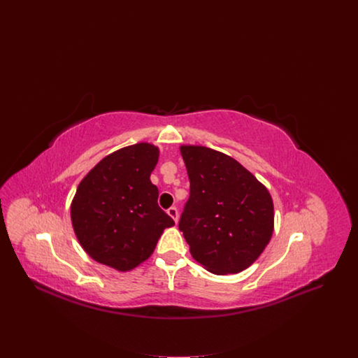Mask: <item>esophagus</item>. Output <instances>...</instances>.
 <instances>
[{
    "label": "esophagus",
    "mask_w": 358,
    "mask_h": 358,
    "mask_svg": "<svg viewBox=\"0 0 358 358\" xmlns=\"http://www.w3.org/2000/svg\"><path fill=\"white\" fill-rule=\"evenodd\" d=\"M167 214L177 222L178 221V210H177V207H170L169 210H167Z\"/></svg>",
    "instance_id": "obj_1"
}]
</instances>
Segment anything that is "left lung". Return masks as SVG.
Wrapping results in <instances>:
<instances>
[{"mask_svg": "<svg viewBox=\"0 0 358 358\" xmlns=\"http://www.w3.org/2000/svg\"><path fill=\"white\" fill-rule=\"evenodd\" d=\"M189 196L178 228L192 258L211 273H238L259 258L273 232L268 189L232 157L182 145Z\"/></svg>", "mask_w": 358, "mask_h": 358, "instance_id": "1", "label": "left lung"}]
</instances>
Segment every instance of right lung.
<instances>
[{"mask_svg":"<svg viewBox=\"0 0 358 358\" xmlns=\"http://www.w3.org/2000/svg\"><path fill=\"white\" fill-rule=\"evenodd\" d=\"M159 148L138 143L120 148L80 181L71 207L75 234L90 258L126 272L144 262L174 221L157 203L150 174Z\"/></svg>","mask_w":358,"mask_h":358,"instance_id":"obj_1","label":"right lung"}]
</instances>
